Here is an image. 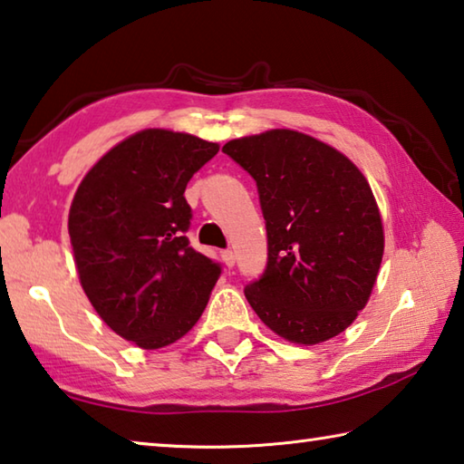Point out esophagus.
Segmentation results:
<instances>
[{
	"instance_id": "obj_1",
	"label": "esophagus",
	"mask_w": 464,
	"mask_h": 464,
	"mask_svg": "<svg viewBox=\"0 0 464 464\" xmlns=\"http://www.w3.org/2000/svg\"><path fill=\"white\" fill-rule=\"evenodd\" d=\"M221 257H223V261H225V266L227 267H233L235 266V254L231 249H225V251H221Z\"/></svg>"
}]
</instances>
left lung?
Returning a JSON list of instances; mask_svg holds the SVG:
<instances>
[{
    "instance_id": "obj_1",
    "label": "left lung",
    "mask_w": 464,
    "mask_h": 464,
    "mask_svg": "<svg viewBox=\"0 0 464 464\" xmlns=\"http://www.w3.org/2000/svg\"><path fill=\"white\" fill-rule=\"evenodd\" d=\"M223 151L257 184L267 264L246 285L257 316L284 339L316 344L363 310L383 256V227L365 176L304 133L272 130Z\"/></svg>"
}]
</instances>
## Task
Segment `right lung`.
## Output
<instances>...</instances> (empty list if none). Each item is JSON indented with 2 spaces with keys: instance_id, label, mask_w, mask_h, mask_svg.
<instances>
[{
  "instance_id": "add662e5",
  "label": "right lung",
  "mask_w": 464,
  "mask_h": 464,
  "mask_svg": "<svg viewBox=\"0 0 464 464\" xmlns=\"http://www.w3.org/2000/svg\"><path fill=\"white\" fill-rule=\"evenodd\" d=\"M213 141L144 130L99 160L72 198L69 235L81 285L109 328L166 347L203 314L221 264L190 247L184 190Z\"/></svg>"
}]
</instances>
